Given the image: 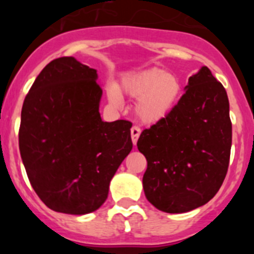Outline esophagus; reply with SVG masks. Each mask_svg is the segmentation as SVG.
Segmentation results:
<instances>
[{
  "mask_svg": "<svg viewBox=\"0 0 254 254\" xmlns=\"http://www.w3.org/2000/svg\"><path fill=\"white\" fill-rule=\"evenodd\" d=\"M140 132H141V130H140L137 127H132L131 130H130V134H131V140H132V143H134V145H136L137 139H139V136H140Z\"/></svg>",
  "mask_w": 254,
  "mask_h": 254,
  "instance_id": "1",
  "label": "esophagus"
}]
</instances>
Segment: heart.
I'll return each mask as SVG.
<instances>
[{"mask_svg": "<svg viewBox=\"0 0 254 254\" xmlns=\"http://www.w3.org/2000/svg\"><path fill=\"white\" fill-rule=\"evenodd\" d=\"M120 92L136 99L134 111L140 122L155 125L167 119L178 106L183 84L175 73H168L162 68H148L125 75L119 88L109 87L108 99L117 107L122 104Z\"/></svg>", "mask_w": 254, "mask_h": 254, "instance_id": "heart-1", "label": "heart"}]
</instances>
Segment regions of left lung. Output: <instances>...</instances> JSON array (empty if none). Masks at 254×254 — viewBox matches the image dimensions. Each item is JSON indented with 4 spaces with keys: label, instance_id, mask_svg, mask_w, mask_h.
I'll use <instances>...</instances> for the list:
<instances>
[{
    "label": "left lung",
    "instance_id": "left-lung-1",
    "mask_svg": "<svg viewBox=\"0 0 254 254\" xmlns=\"http://www.w3.org/2000/svg\"><path fill=\"white\" fill-rule=\"evenodd\" d=\"M184 91L172 114L137 140L147 161L146 198L170 214L188 212L214 198L229 168L232 142L229 98L211 71L201 66Z\"/></svg>",
    "mask_w": 254,
    "mask_h": 254
}]
</instances>
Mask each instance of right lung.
<instances>
[{
	"instance_id": "obj_1",
	"label": "right lung",
	"mask_w": 254,
	"mask_h": 254,
	"mask_svg": "<svg viewBox=\"0 0 254 254\" xmlns=\"http://www.w3.org/2000/svg\"><path fill=\"white\" fill-rule=\"evenodd\" d=\"M102 94L97 70L67 56L49 63L25 97L20 157L33 189L54 211L99 209L131 151V123L103 122Z\"/></svg>"
}]
</instances>
